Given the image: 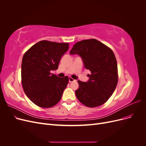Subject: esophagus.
<instances>
[{"label": "esophagus", "instance_id": "1", "mask_svg": "<svg viewBox=\"0 0 146 146\" xmlns=\"http://www.w3.org/2000/svg\"><path fill=\"white\" fill-rule=\"evenodd\" d=\"M69 82H72L75 81V80H74V79H73L72 77H69Z\"/></svg>", "mask_w": 146, "mask_h": 146}]
</instances>
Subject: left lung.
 I'll return each instance as SVG.
<instances>
[{
  "label": "left lung",
  "mask_w": 146,
  "mask_h": 146,
  "mask_svg": "<svg viewBox=\"0 0 146 146\" xmlns=\"http://www.w3.org/2000/svg\"><path fill=\"white\" fill-rule=\"evenodd\" d=\"M70 54H78L84 66L89 69V80H78L76 91L78 100L88 107L105 104L115 90L118 82L117 64L113 50L96 39H85L75 44Z\"/></svg>",
  "instance_id": "left-lung-1"
}]
</instances>
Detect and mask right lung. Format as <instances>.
Returning <instances> with one entry per match:
<instances>
[{
    "label": "right lung",
    "instance_id": "add662e5",
    "mask_svg": "<svg viewBox=\"0 0 146 146\" xmlns=\"http://www.w3.org/2000/svg\"><path fill=\"white\" fill-rule=\"evenodd\" d=\"M69 45L68 42L42 40L31 47L23 56L22 85L29 99L39 107L50 108L58 104L68 85V76L59 78L51 70L58 69Z\"/></svg>",
    "mask_w": 146,
    "mask_h": 146
}]
</instances>
